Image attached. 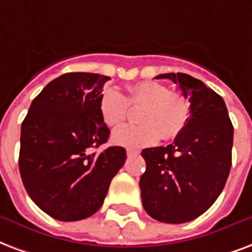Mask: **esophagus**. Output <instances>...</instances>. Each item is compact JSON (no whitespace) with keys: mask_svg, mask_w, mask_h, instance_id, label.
Listing matches in <instances>:
<instances>
[{"mask_svg":"<svg viewBox=\"0 0 252 252\" xmlns=\"http://www.w3.org/2000/svg\"><path fill=\"white\" fill-rule=\"evenodd\" d=\"M136 155H139V152L133 151V149H126V156H136Z\"/></svg>","mask_w":252,"mask_h":252,"instance_id":"34e87169","label":"esophagus"}]
</instances>
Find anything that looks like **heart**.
I'll list each match as a JSON object with an SVG mask.
<instances>
[{
    "label": "heart",
    "instance_id": "obj_1",
    "mask_svg": "<svg viewBox=\"0 0 252 252\" xmlns=\"http://www.w3.org/2000/svg\"><path fill=\"white\" fill-rule=\"evenodd\" d=\"M128 105L143 107L137 118L141 124L119 126L112 133V143L128 149L152 147L160 137L176 139L185 130L191 112L185 95L145 80L130 86L126 97L115 88H105L99 103L103 122L108 126L122 124L128 116Z\"/></svg>",
    "mask_w": 252,
    "mask_h": 252
}]
</instances>
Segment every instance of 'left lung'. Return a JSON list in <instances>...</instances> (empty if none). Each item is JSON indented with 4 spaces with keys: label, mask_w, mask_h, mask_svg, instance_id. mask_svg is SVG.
<instances>
[{
    "label": "left lung",
    "mask_w": 252,
    "mask_h": 252,
    "mask_svg": "<svg viewBox=\"0 0 252 252\" xmlns=\"http://www.w3.org/2000/svg\"><path fill=\"white\" fill-rule=\"evenodd\" d=\"M170 79L189 97L190 120L168 147L147 148L140 178L143 206L155 220L185 223L198 218L220 197L231 168L234 128L223 99L201 80L182 72Z\"/></svg>",
    "instance_id": "left-lung-1"
}]
</instances>
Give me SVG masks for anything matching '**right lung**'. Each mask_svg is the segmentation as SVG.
<instances>
[{"mask_svg": "<svg viewBox=\"0 0 252 252\" xmlns=\"http://www.w3.org/2000/svg\"><path fill=\"white\" fill-rule=\"evenodd\" d=\"M109 76L68 72L51 80L32 100L21 126L19 173L30 198L46 214L72 222L99 210L109 184L126 160L109 147L99 109Z\"/></svg>", "mask_w": 252, "mask_h": 252, "instance_id": "add662e5", "label": "right lung"}]
</instances>
